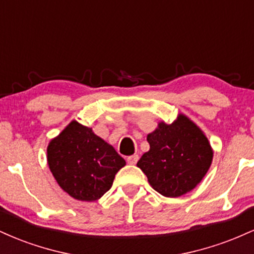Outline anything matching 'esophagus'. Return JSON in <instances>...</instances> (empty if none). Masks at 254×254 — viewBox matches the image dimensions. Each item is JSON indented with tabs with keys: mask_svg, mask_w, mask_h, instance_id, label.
Here are the masks:
<instances>
[{
	"mask_svg": "<svg viewBox=\"0 0 254 254\" xmlns=\"http://www.w3.org/2000/svg\"><path fill=\"white\" fill-rule=\"evenodd\" d=\"M138 161V155H131L127 157V162L129 165H136Z\"/></svg>",
	"mask_w": 254,
	"mask_h": 254,
	"instance_id": "1",
	"label": "esophagus"
}]
</instances>
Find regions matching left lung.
Listing matches in <instances>:
<instances>
[{
	"instance_id": "8db88e82",
	"label": "left lung",
	"mask_w": 254,
	"mask_h": 254,
	"mask_svg": "<svg viewBox=\"0 0 254 254\" xmlns=\"http://www.w3.org/2000/svg\"><path fill=\"white\" fill-rule=\"evenodd\" d=\"M150 149L137 166L154 190L166 197H179L193 190L210 167L212 150L199 127L180 115L173 124H159L148 135Z\"/></svg>"
}]
</instances>
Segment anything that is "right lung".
I'll return each instance as SVG.
<instances>
[{
    "instance_id": "1",
    "label": "right lung",
    "mask_w": 254,
    "mask_h": 254,
    "mask_svg": "<svg viewBox=\"0 0 254 254\" xmlns=\"http://www.w3.org/2000/svg\"><path fill=\"white\" fill-rule=\"evenodd\" d=\"M48 164L66 193L92 202L110 190L125 160L92 129L74 121L50 142Z\"/></svg>"
}]
</instances>
